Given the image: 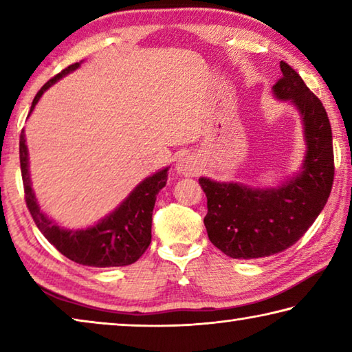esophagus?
Segmentation results:
<instances>
[{
	"mask_svg": "<svg viewBox=\"0 0 352 352\" xmlns=\"http://www.w3.org/2000/svg\"><path fill=\"white\" fill-rule=\"evenodd\" d=\"M177 170L184 175H195L199 172V166L194 157H190V155H183V157L178 160Z\"/></svg>",
	"mask_w": 352,
	"mask_h": 352,
	"instance_id": "esophagus-1",
	"label": "esophagus"
}]
</instances>
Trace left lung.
I'll return each mask as SVG.
<instances>
[{"label":"left lung","instance_id":"obj_1","mask_svg":"<svg viewBox=\"0 0 352 352\" xmlns=\"http://www.w3.org/2000/svg\"><path fill=\"white\" fill-rule=\"evenodd\" d=\"M279 67L283 76L273 91L292 100L305 121L307 153L301 174L283 188L267 190L199 180L208 199V237L234 259L265 258L294 245L318 217L332 189L336 166L327 113L289 63L281 60Z\"/></svg>","mask_w":352,"mask_h":352}]
</instances>
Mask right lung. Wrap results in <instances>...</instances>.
Segmentation results:
<instances>
[{
  "label": "right lung",
  "instance_id": "1",
  "mask_svg": "<svg viewBox=\"0 0 352 352\" xmlns=\"http://www.w3.org/2000/svg\"><path fill=\"white\" fill-rule=\"evenodd\" d=\"M73 63L47 80L32 100L31 111L45 90L52 83L76 69ZM20 168L26 206L35 225L58 252L68 259L90 267H121L133 264L146 252L152 239V212L160 189L168 182V168L146 178L126 201L96 226L82 231H67L52 223L40 212L35 201L28 172V147L25 132L20 135Z\"/></svg>",
  "mask_w": 352,
  "mask_h": 352
}]
</instances>
